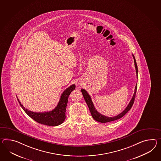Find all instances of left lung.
I'll use <instances>...</instances> for the list:
<instances>
[{"label":"left lung","instance_id":"1","mask_svg":"<svg viewBox=\"0 0 161 161\" xmlns=\"http://www.w3.org/2000/svg\"><path fill=\"white\" fill-rule=\"evenodd\" d=\"M132 56L133 57L134 62V66H135V68H136V75H137V78H138V67L137 64L136 63V60L134 58V56L133 54H132ZM137 82L136 83V85L135 86V90H134V94L133 95V97L131 98V99L130 100L129 103L128 104V105L125 108V109L124 110L123 112H122L120 114H118L116 116H114V117H108L105 116L102 114H100L99 112L97 111V110L96 109V108H95L94 105L93 103V102L91 99L90 95L87 92L85 89L82 88L81 90V91L82 92V95L84 97V98L86 102L87 105L89 108V109L90 110L91 114L92 116L93 119H94L95 120L97 121L98 122H101V123H107V122H112L114 120H116L120 118H122L123 116H125V114H127L129 111L130 109L131 108L132 105H133L134 102V99L136 97V91H137Z\"/></svg>","mask_w":161,"mask_h":161}]
</instances>
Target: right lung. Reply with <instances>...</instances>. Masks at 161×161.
<instances>
[{"label":"right lung","mask_w":161,"mask_h":161,"mask_svg":"<svg viewBox=\"0 0 161 161\" xmlns=\"http://www.w3.org/2000/svg\"><path fill=\"white\" fill-rule=\"evenodd\" d=\"M75 84H72L63 91L60 96L57 106L51 111L43 112H36L25 108L17 98L21 107L28 115L39 123L44 125L56 126L63 123L66 119V110L69 96L75 90Z\"/></svg>","instance_id":"1"}]
</instances>
